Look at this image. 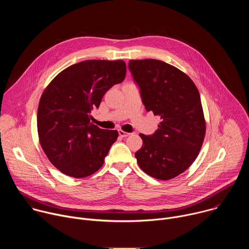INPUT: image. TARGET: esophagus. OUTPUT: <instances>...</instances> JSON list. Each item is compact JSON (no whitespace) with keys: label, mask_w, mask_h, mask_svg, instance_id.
<instances>
[{"label":"esophagus","mask_w":249,"mask_h":249,"mask_svg":"<svg viewBox=\"0 0 249 249\" xmlns=\"http://www.w3.org/2000/svg\"><path fill=\"white\" fill-rule=\"evenodd\" d=\"M119 136L120 137H122V138H125V137H128L129 135H130V133H127V132H125V131H123V130H119Z\"/></svg>","instance_id":"1"}]
</instances>
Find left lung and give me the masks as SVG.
<instances>
[{"instance_id": "left-lung-1", "label": "left lung", "mask_w": 249, "mask_h": 249, "mask_svg": "<svg viewBox=\"0 0 249 249\" xmlns=\"http://www.w3.org/2000/svg\"><path fill=\"white\" fill-rule=\"evenodd\" d=\"M147 111L160 117L155 134H140L143 146L135 153L141 169L160 180L184 172L196 160L206 133L202 103L193 81L165 62L130 60Z\"/></svg>"}]
</instances>
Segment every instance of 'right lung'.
<instances>
[{"label":"right lung","mask_w":249,"mask_h":249,"mask_svg":"<svg viewBox=\"0 0 249 249\" xmlns=\"http://www.w3.org/2000/svg\"><path fill=\"white\" fill-rule=\"evenodd\" d=\"M125 76L123 60H87L63 70L44 89L37 111L39 142L64 174L83 178L102 166L118 132L90 123V111Z\"/></svg>","instance_id":"1"}]
</instances>
